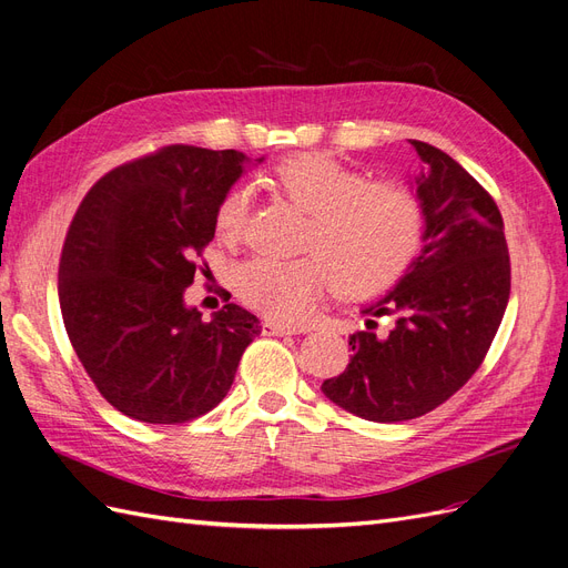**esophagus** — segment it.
Segmentation results:
<instances>
[{"mask_svg": "<svg viewBox=\"0 0 568 568\" xmlns=\"http://www.w3.org/2000/svg\"><path fill=\"white\" fill-rule=\"evenodd\" d=\"M311 326H291V324H282V322H272L265 320L263 322V334L265 336H291V334H305Z\"/></svg>", "mask_w": 568, "mask_h": 568, "instance_id": "esophagus-1", "label": "esophagus"}]
</instances>
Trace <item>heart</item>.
Segmentation results:
<instances>
[{
    "instance_id": "obj_1",
    "label": "heart",
    "mask_w": 568,
    "mask_h": 568,
    "mask_svg": "<svg viewBox=\"0 0 568 568\" xmlns=\"http://www.w3.org/2000/svg\"><path fill=\"white\" fill-rule=\"evenodd\" d=\"M270 182L307 215L303 257H248L232 272L239 301L277 322L307 317L324 291L343 301L386 294L417 263L426 239V211L409 186L372 180L329 153H296L272 168ZM248 211L244 186L227 189L215 205L217 236H242Z\"/></svg>"
}]
</instances>
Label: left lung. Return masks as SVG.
Listing matches in <instances>:
<instances>
[{
	"instance_id": "1",
	"label": "left lung",
	"mask_w": 568,
	"mask_h": 568,
	"mask_svg": "<svg viewBox=\"0 0 568 568\" xmlns=\"http://www.w3.org/2000/svg\"><path fill=\"white\" fill-rule=\"evenodd\" d=\"M426 165L422 255L388 296L367 305L353 357L322 384L326 398L369 422H407L455 395L484 363L509 301L505 222L493 196L448 153L409 140ZM384 314L396 324L375 334Z\"/></svg>"
}]
</instances>
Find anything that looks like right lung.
I'll list each match as a JSON object with an SVG mask.
<instances>
[{
    "mask_svg": "<svg viewBox=\"0 0 568 568\" xmlns=\"http://www.w3.org/2000/svg\"><path fill=\"white\" fill-rule=\"evenodd\" d=\"M244 161L234 149L163 146L97 180L71 220L59 261L65 332L97 390L132 419L211 412L263 329L234 303L211 322L184 305L215 205Z\"/></svg>",
    "mask_w": 568,
    "mask_h": 568,
    "instance_id": "1",
    "label": "right lung"
}]
</instances>
